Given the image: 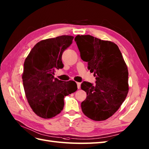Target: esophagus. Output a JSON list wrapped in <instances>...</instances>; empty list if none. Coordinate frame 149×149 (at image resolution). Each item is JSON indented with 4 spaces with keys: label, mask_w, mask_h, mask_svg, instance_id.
Listing matches in <instances>:
<instances>
[{
    "label": "esophagus",
    "mask_w": 149,
    "mask_h": 149,
    "mask_svg": "<svg viewBox=\"0 0 149 149\" xmlns=\"http://www.w3.org/2000/svg\"><path fill=\"white\" fill-rule=\"evenodd\" d=\"M77 88H78V89H80V88H81V83H77Z\"/></svg>",
    "instance_id": "obj_1"
}]
</instances>
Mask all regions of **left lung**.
<instances>
[{"mask_svg":"<svg viewBox=\"0 0 149 149\" xmlns=\"http://www.w3.org/2000/svg\"><path fill=\"white\" fill-rule=\"evenodd\" d=\"M75 41L81 59L88 62V70L96 77V84H81L87 94L81 103L82 111L95 121L105 120L119 109L127 95V66L115 43L90 35H77Z\"/></svg>","mask_w":149,"mask_h":149,"instance_id":"1","label":"left lung"}]
</instances>
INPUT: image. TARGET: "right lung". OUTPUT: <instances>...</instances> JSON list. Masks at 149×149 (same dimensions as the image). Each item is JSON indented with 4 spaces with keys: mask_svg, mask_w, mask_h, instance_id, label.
Wrapping results in <instances>:
<instances>
[{
    "mask_svg": "<svg viewBox=\"0 0 149 149\" xmlns=\"http://www.w3.org/2000/svg\"><path fill=\"white\" fill-rule=\"evenodd\" d=\"M74 36L63 35L40 41L24 61V88L31 109L41 118H51L61 113L64 97L77 90L74 81L54 78L56 69L63 68V52L72 43Z\"/></svg>",
    "mask_w": 149,
    "mask_h": 149,
    "instance_id": "obj_1",
    "label": "right lung"
}]
</instances>
